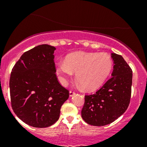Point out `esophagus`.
<instances>
[{
    "instance_id": "obj_1",
    "label": "esophagus",
    "mask_w": 147,
    "mask_h": 147,
    "mask_svg": "<svg viewBox=\"0 0 147 147\" xmlns=\"http://www.w3.org/2000/svg\"><path fill=\"white\" fill-rule=\"evenodd\" d=\"M69 94H70V97H72L74 95H75V92L73 90H70V92H69Z\"/></svg>"
}]
</instances>
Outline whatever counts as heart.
Here are the masks:
<instances>
[{
  "label": "heart",
  "instance_id": "b5f03b06",
  "mask_svg": "<svg viewBox=\"0 0 147 147\" xmlns=\"http://www.w3.org/2000/svg\"><path fill=\"white\" fill-rule=\"evenodd\" d=\"M112 68L111 57L107 54L97 52H72L65 57V61L57 63V71L62 83H66L65 77H70L76 72V79L87 90L100 86Z\"/></svg>",
  "mask_w": 147,
  "mask_h": 147
}]
</instances>
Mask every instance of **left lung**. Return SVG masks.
<instances>
[{"mask_svg": "<svg viewBox=\"0 0 147 147\" xmlns=\"http://www.w3.org/2000/svg\"><path fill=\"white\" fill-rule=\"evenodd\" d=\"M111 57L114 61L112 77L95 93L85 95L82 117L90 125L111 124L125 112L130 104L132 70L121 55L112 53Z\"/></svg>", "mask_w": 147, "mask_h": 147, "instance_id": "left-lung-1", "label": "left lung"}]
</instances>
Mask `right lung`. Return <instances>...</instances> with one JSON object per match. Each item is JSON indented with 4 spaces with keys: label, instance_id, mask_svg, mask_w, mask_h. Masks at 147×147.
<instances>
[{
    "label": "right lung",
    "instance_id": "obj_1",
    "mask_svg": "<svg viewBox=\"0 0 147 147\" xmlns=\"http://www.w3.org/2000/svg\"><path fill=\"white\" fill-rule=\"evenodd\" d=\"M56 48L43 44L25 52L11 70L9 79L11 105L23 122L45 128L59 118L61 107L69 97L56 75Z\"/></svg>",
    "mask_w": 147,
    "mask_h": 147
}]
</instances>
